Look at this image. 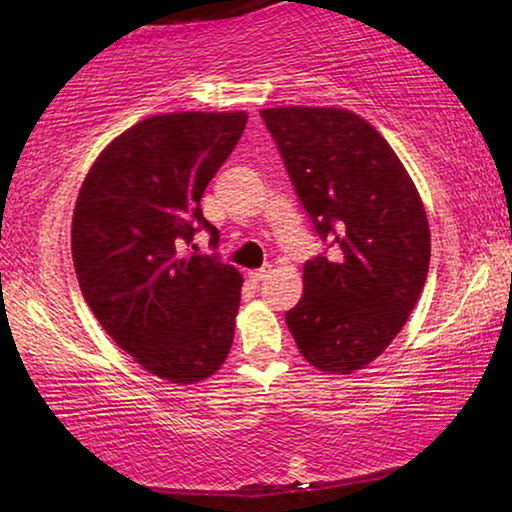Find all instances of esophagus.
I'll use <instances>...</instances> for the list:
<instances>
[{"instance_id": "obj_1", "label": "esophagus", "mask_w": 512, "mask_h": 512, "mask_svg": "<svg viewBox=\"0 0 512 512\" xmlns=\"http://www.w3.org/2000/svg\"><path fill=\"white\" fill-rule=\"evenodd\" d=\"M268 273H271V266H264V268H257V271H250L248 277L257 284V282H264L266 277H268Z\"/></svg>"}]
</instances>
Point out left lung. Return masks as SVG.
Returning <instances> with one entry per match:
<instances>
[{
    "label": "left lung",
    "instance_id": "1",
    "mask_svg": "<svg viewBox=\"0 0 512 512\" xmlns=\"http://www.w3.org/2000/svg\"><path fill=\"white\" fill-rule=\"evenodd\" d=\"M300 205L323 241L284 314L298 350L325 372L359 370L400 334L429 273L418 189L388 142L341 108H266Z\"/></svg>",
    "mask_w": 512,
    "mask_h": 512
}]
</instances>
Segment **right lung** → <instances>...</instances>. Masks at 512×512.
<instances>
[{"label":"right lung","mask_w":512,"mask_h":512,"mask_svg":"<svg viewBox=\"0 0 512 512\" xmlns=\"http://www.w3.org/2000/svg\"><path fill=\"white\" fill-rule=\"evenodd\" d=\"M246 121V112L142 119L92 164L74 207L72 257L85 302L121 350L176 384L219 370L235 336L239 271L216 253L180 248L201 230L219 246L201 198Z\"/></svg>","instance_id":"1"}]
</instances>
